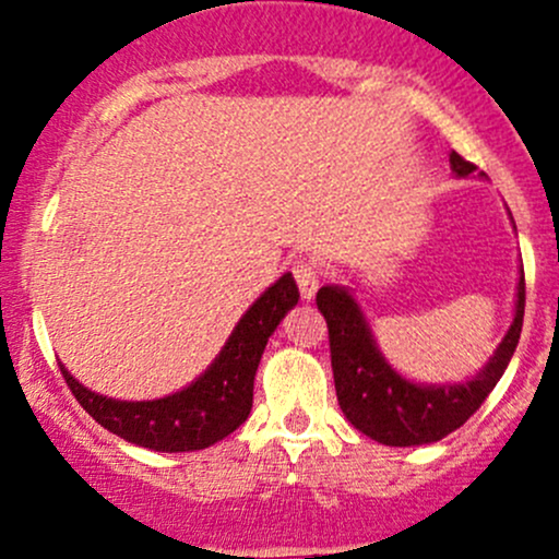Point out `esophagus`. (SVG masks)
Segmentation results:
<instances>
[{"mask_svg": "<svg viewBox=\"0 0 559 559\" xmlns=\"http://www.w3.org/2000/svg\"><path fill=\"white\" fill-rule=\"evenodd\" d=\"M293 274H296L300 298L311 300L313 296H317V290H319V272H317V266H313V263L298 261L296 266H293Z\"/></svg>", "mask_w": 559, "mask_h": 559, "instance_id": "obj_1", "label": "esophagus"}]
</instances>
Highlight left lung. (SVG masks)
Instances as JSON below:
<instances>
[{
  "label": "left lung",
  "instance_id": "1",
  "mask_svg": "<svg viewBox=\"0 0 559 559\" xmlns=\"http://www.w3.org/2000/svg\"><path fill=\"white\" fill-rule=\"evenodd\" d=\"M449 163L456 177L475 171L473 163L456 153L449 155ZM317 306L328 319L332 378L348 423L385 447H423L462 428L504 374L523 330L525 277L520 269L515 313L497 350L473 378L456 382H417L401 374L380 350L348 285H324L317 293Z\"/></svg>",
  "mask_w": 559,
  "mask_h": 559
}]
</instances>
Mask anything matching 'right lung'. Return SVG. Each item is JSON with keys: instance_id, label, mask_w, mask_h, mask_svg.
I'll use <instances>...</instances> for the list:
<instances>
[{"instance_id": "add662e5", "label": "right lung", "mask_w": 559, "mask_h": 559, "mask_svg": "<svg viewBox=\"0 0 559 559\" xmlns=\"http://www.w3.org/2000/svg\"><path fill=\"white\" fill-rule=\"evenodd\" d=\"M293 274H282L253 300L200 378L177 393L150 401H121L94 393L60 364L73 396L105 430L150 451H198L227 438L253 406V380L269 337L298 304Z\"/></svg>"}]
</instances>
